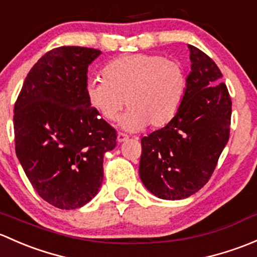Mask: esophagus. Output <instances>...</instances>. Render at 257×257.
<instances>
[{
  "mask_svg": "<svg viewBox=\"0 0 257 257\" xmlns=\"http://www.w3.org/2000/svg\"><path fill=\"white\" fill-rule=\"evenodd\" d=\"M127 140H128L127 135L121 134V132H118V134H117V142H118V144H122V142L127 141Z\"/></svg>",
  "mask_w": 257,
  "mask_h": 257,
  "instance_id": "esophagus-1",
  "label": "esophagus"
}]
</instances>
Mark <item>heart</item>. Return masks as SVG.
<instances>
[{
    "label": "heart",
    "mask_w": 257,
    "mask_h": 257,
    "mask_svg": "<svg viewBox=\"0 0 257 257\" xmlns=\"http://www.w3.org/2000/svg\"><path fill=\"white\" fill-rule=\"evenodd\" d=\"M102 78L86 81L88 104L111 121L126 102L130 107L118 118L126 131H139L148 123L153 127L167 125L181 109L188 85L186 71L178 62L144 53L110 62L102 69Z\"/></svg>",
    "instance_id": "heart-1"
}]
</instances>
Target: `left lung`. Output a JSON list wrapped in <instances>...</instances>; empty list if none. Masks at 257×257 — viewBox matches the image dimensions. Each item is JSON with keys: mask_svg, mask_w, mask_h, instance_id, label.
I'll return each instance as SVG.
<instances>
[{"mask_svg": "<svg viewBox=\"0 0 257 257\" xmlns=\"http://www.w3.org/2000/svg\"><path fill=\"white\" fill-rule=\"evenodd\" d=\"M187 92L177 115L141 140L140 178L156 197L179 200L207 184L229 140L231 99L220 70L193 46Z\"/></svg>", "mask_w": 257, "mask_h": 257, "instance_id": "obj_1", "label": "left lung"}]
</instances>
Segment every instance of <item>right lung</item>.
<instances>
[{
  "instance_id": "obj_1",
  "label": "right lung",
  "mask_w": 257,
  "mask_h": 257,
  "mask_svg": "<svg viewBox=\"0 0 257 257\" xmlns=\"http://www.w3.org/2000/svg\"><path fill=\"white\" fill-rule=\"evenodd\" d=\"M101 52L60 47L28 73L15 104L16 155L36 192L59 209H76L99 192L104 156L116 131L85 96L88 67Z\"/></svg>"
}]
</instances>
